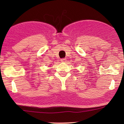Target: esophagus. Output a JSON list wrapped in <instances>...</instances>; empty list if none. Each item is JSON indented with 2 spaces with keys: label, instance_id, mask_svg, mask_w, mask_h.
<instances>
[{
  "label": "esophagus",
  "instance_id": "34e87169",
  "mask_svg": "<svg viewBox=\"0 0 124 124\" xmlns=\"http://www.w3.org/2000/svg\"><path fill=\"white\" fill-rule=\"evenodd\" d=\"M61 61L62 62H65L66 61V58H62V59L61 60Z\"/></svg>",
  "mask_w": 124,
  "mask_h": 124
}]
</instances>
